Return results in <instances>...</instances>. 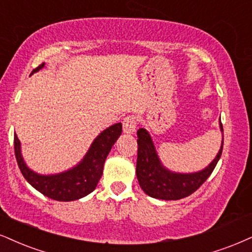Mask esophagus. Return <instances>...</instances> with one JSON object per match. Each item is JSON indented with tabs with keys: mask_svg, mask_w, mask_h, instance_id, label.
Segmentation results:
<instances>
[{
	"mask_svg": "<svg viewBox=\"0 0 252 252\" xmlns=\"http://www.w3.org/2000/svg\"><path fill=\"white\" fill-rule=\"evenodd\" d=\"M136 124H138V119L134 116H128L123 120V131L127 134H131L135 131Z\"/></svg>",
	"mask_w": 252,
	"mask_h": 252,
	"instance_id": "obj_1",
	"label": "esophagus"
}]
</instances>
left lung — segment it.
<instances>
[{"label":"left lung","mask_w":252,"mask_h":252,"mask_svg":"<svg viewBox=\"0 0 252 252\" xmlns=\"http://www.w3.org/2000/svg\"><path fill=\"white\" fill-rule=\"evenodd\" d=\"M221 131L223 126L221 123ZM223 141L219 154L207 168L197 173L179 174L169 172L161 164L150 134L145 128L138 129L136 178L146 194L159 200H180L196 191L215 169L222 155Z\"/></svg>","instance_id":"8db88e82"}]
</instances>
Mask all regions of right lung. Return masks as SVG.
Listing matches in <instances>:
<instances>
[{
	"label": "right lung",
	"mask_w": 252,
	"mask_h": 252,
	"mask_svg": "<svg viewBox=\"0 0 252 252\" xmlns=\"http://www.w3.org/2000/svg\"><path fill=\"white\" fill-rule=\"evenodd\" d=\"M43 66L44 63L32 70V73L37 72ZM121 131H123L121 123L110 126L95 138L88 154L78 166L73 167L67 172L55 174V175H39L28 168L22 159L21 145L16 134L14 136L15 157L24 179L33 188L52 200L74 201L89 195L97 187L102 175L105 160L110 153L112 146L120 136Z\"/></svg>",
	"instance_id": "1"
}]
</instances>
